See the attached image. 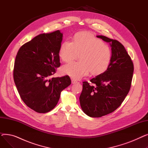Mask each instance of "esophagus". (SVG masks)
<instances>
[{"instance_id":"esophagus-1","label":"esophagus","mask_w":148,"mask_h":148,"mask_svg":"<svg viewBox=\"0 0 148 148\" xmlns=\"http://www.w3.org/2000/svg\"><path fill=\"white\" fill-rule=\"evenodd\" d=\"M71 82H72L73 84H75V83H78V82H77V81L75 80H74V79H72V80H71Z\"/></svg>"}]
</instances>
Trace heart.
<instances>
[{"label": "heart", "instance_id": "heart-1", "mask_svg": "<svg viewBox=\"0 0 148 148\" xmlns=\"http://www.w3.org/2000/svg\"><path fill=\"white\" fill-rule=\"evenodd\" d=\"M80 61L71 62L61 68L62 74L75 79H80L89 72L99 75L105 72L112 59V51L107 45L89 32L77 34L74 41L67 40L62 44L59 56L64 62L77 59Z\"/></svg>", "mask_w": 148, "mask_h": 148}]
</instances>
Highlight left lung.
Listing matches in <instances>:
<instances>
[{
	"instance_id": "1",
	"label": "left lung",
	"mask_w": 148,
	"mask_h": 148,
	"mask_svg": "<svg viewBox=\"0 0 148 148\" xmlns=\"http://www.w3.org/2000/svg\"><path fill=\"white\" fill-rule=\"evenodd\" d=\"M97 37L109 43L112 59L106 71L92 79L90 84L83 82L80 106L92 118L112 113L121 105L130 91L134 72L133 62L121 42L103 35Z\"/></svg>"
}]
</instances>
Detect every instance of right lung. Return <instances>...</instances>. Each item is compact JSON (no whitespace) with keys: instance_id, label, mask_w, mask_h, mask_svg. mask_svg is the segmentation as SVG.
Listing matches in <instances>:
<instances>
[{"instance_id":"1","label":"right lung","mask_w":148,"mask_h":148,"mask_svg":"<svg viewBox=\"0 0 148 148\" xmlns=\"http://www.w3.org/2000/svg\"><path fill=\"white\" fill-rule=\"evenodd\" d=\"M60 30L39 35L23 45L17 54L13 71L19 95L27 106L45 113L57 105L61 92L69 86L68 75L50 77L60 66Z\"/></svg>"}]
</instances>
